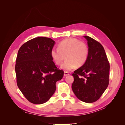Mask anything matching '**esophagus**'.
I'll use <instances>...</instances> for the list:
<instances>
[{"instance_id":"34e87169","label":"esophagus","mask_w":125,"mask_h":125,"mask_svg":"<svg viewBox=\"0 0 125 125\" xmlns=\"http://www.w3.org/2000/svg\"><path fill=\"white\" fill-rule=\"evenodd\" d=\"M69 73H68V72H67V71L64 72V76H65V77L67 76V75H69Z\"/></svg>"}]
</instances>
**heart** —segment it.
I'll return each instance as SVG.
<instances>
[{
	"label": "heart",
	"mask_w": 125,
	"mask_h": 125,
	"mask_svg": "<svg viewBox=\"0 0 125 125\" xmlns=\"http://www.w3.org/2000/svg\"><path fill=\"white\" fill-rule=\"evenodd\" d=\"M51 55L57 65H61L65 56L66 60L61 68L70 71L75 67L84 65L89 56V47L85 43L75 38L62 40L58 45V48H54L51 52Z\"/></svg>",
	"instance_id": "obj_1"
}]
</instances>
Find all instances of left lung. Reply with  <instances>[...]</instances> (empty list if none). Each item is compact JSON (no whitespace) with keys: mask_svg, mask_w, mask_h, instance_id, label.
<instances>
[{"mask_svg":"<svg viewBox=\"0 0 125 125\" xmlns=\"http://www.w3.org/2000/svg\"><path fill=\"white\" fill-rule=\"evenodd\" d=\"M84 37L88 41V58L73 73L72 89L78 99L91 103L99 100L107 89L110 65L103 46L91 37Z\"/></svg>","mask_w":125,"mask_h":125,"instance_id":"left-lung-1","label":"left lung"}]
</instances>
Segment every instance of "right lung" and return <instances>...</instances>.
Segmentation results:
<instances>
[{
  "mask_svg": "<svg viewBox=\"0 0 125 125\" xmlns=\"http://www.w3.org/2000/svg\"><path fill=\"white\" fill-rule=\"evenodd\" d=\"M55 41L38 37L26 42L18 51L15 71L19 89L30 102L42 104L56 91V83L63 76L51 55Z\"/></svg>",
  "mask_w": 125,
  "mask_h": 125,
  "instance_id": "add662e5",
  "label": "right lung"
}]
</instances>
